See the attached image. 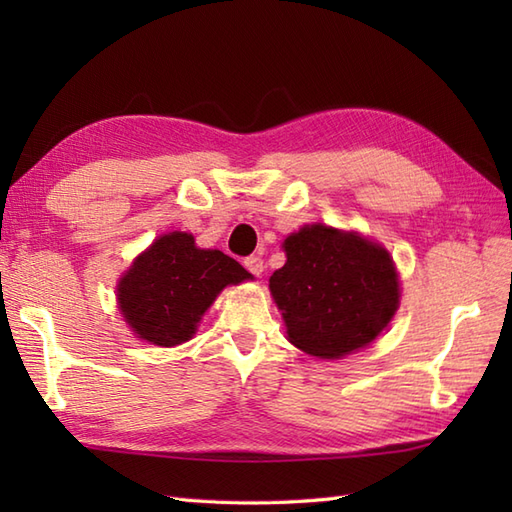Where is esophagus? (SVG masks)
Segmentation results:
<instances>
[{"mask_svg":"<svg viewBox=\"0 0 512 512\" xmlns=\"http://www.w3.org/2000/svg\"><path fill=\"white\" fill-rule=\"evenodd\" d=\"M244 268L248 270L250 275H262L264 273V259L257 255H250L244 259Z\"/></svg>","mask_w":512,"mask_h":512,"instance_id":"1","label":"esophagus"}]
</instances>
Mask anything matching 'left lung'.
<instances>
[{
    "instance_id": "1",
    "label": "left lung",
    "mask_w": 512,
    "mask_h": 512,
    "mask_svg": "<svg viewBox=\"0 0 512 512\" xmlns=\"http://www.w3.org/2000/svg\"><path fill=\"white\" fill-rule=\"evenodd\" d=\"M284 250L288 259L270 277V292L299 350L339 358L387 328L400 290L383 246L312 224L286 237Z\"/></svg>"
}]
</instances>
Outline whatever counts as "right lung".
Instances as JSON below:
<instances>
[{"label":"right lung","instance_id":"1","mask_svg":"<svg viewBox=\"0 0 512 512\" xmlns=\"http://www.w3.org/2000/svg\"><path fill=\"white\" fill-rule=\"evenodd\" d=\"M250 273L222 250H202L189 233L158 237L118 284V306L138 339L171 347L189 341L224 286Z\"/></svg>","mask_w":512,"mask_h":512}]
</instances>
